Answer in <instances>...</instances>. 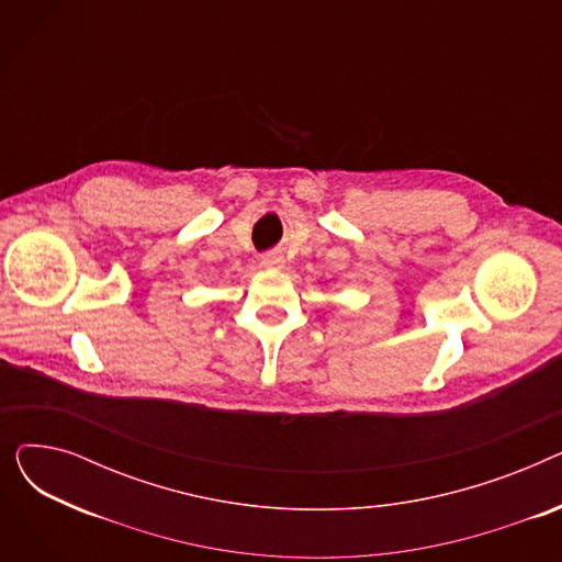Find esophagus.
Here are the masks:
<instances>
[{"label": "esophagus", "instance_id": "obj_1", "mask_svg": "<svg viewBox=\"0 0 562 562\" xmlns=\"http://www.w3.org/2000/svg\"><path fill=\"white\" fill-rule=\"evenodd\" d=\"M282 263H284V257L280 252L261 255V266H266V269H282Z\"/></svg>", "mask_w": 562, "mask_h": 562}]
</instances>
